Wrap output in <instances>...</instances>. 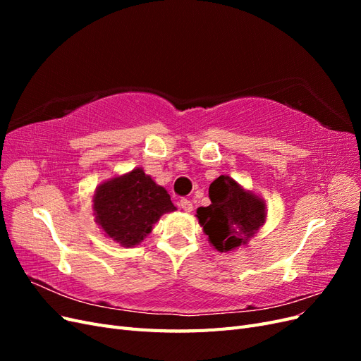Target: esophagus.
I'll return each mask as SVG.
<instances>
[{
  "label": "esophagus",
  "mask_w": 361,
  "mask_h": 361,
  "mask_svg": "<svg viewBox=\"0 0 361 361\" xmlns=\"http://www.w3.org/2000/svg\"><path fill=\"white\" fill-rule=\"evenodd\" d=\"M179 204H180V207H182L185 212H191L192 211V203L190 200H187V199H182Z\"/></svg>",
  "instance_id": "1"
}]
</instances>
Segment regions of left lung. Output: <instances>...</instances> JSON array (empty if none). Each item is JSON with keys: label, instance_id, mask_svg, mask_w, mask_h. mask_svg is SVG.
Wrapping results in <instances>:
<instances>
[{"label": "left lung", "instance_id": "left-lung-1", "mask_svg": "<svg viewBox=\"0 0 361 361\" xmlns=\"http://www.w3.org/2000/svg\"><path fill=\"white\" fill-rule=\"evenodd\" d=\"M211 204L197 209V220L207 241L220 253L247 245L267 221V204L227 174L209 187Z\"/></svg>", "mask_w": 361, "mask_h": 361}]
</instances>
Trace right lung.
Returning a JSON list of instances; mask_svg holds the SVG:
<instances>
[{"label":"right lung","mask_w":361,"mask_h":361,"mask_svg":"<svg viewBox=\"0 0 361 361\" xmlns=\"http://www.w3.org/2000/svg\"><path fill=\"white\" fill-rule=\"evenodd\" d=\"M92 202L104 235L126 248L143 243L164 214L176 211L167 190L141 167L97 185Z\"/></svg>","instance_id":"right-lung-1"}]
</instances>
